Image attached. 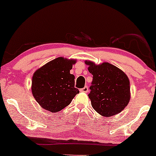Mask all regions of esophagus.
I'll use <instances>...</instances> for the list:
<instances>
[{
    "label": "esophagus",
    "instance_id": "obj_1",
    "mask_svg": "<svg viewBox=\"0 0 156 156\" xmlns=\"http://www.w3.org/2000/svg\"><path fill=\"white\" fill-rule=\"evenodd\" d=\"M80 92L87 93L88 92V87H87V86H85V87H84L83 88H82V89H80Z\"/></svg>",
    "mask_w": 156,
    "mask_h": 156
}]
</instances>
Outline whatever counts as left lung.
<instances>
[{
  "label": "left lung",
  "mask_w": 156,
  "mask_h": 156,
  "mask_svg": "<svg viewBox=\"0 0 156 156\" xmlns=\"http://www.w3.org/2000/svg\"><path fill=\"white\" fill-rule=\"evenodd\" d=\"M84 63L93 76L88 96L94 110L105 117L124 110L131 98L130 82L126 74L108 62L96 64L86 60Z\"/></svg>",
  "instance_id": "1"
}]
</instances>
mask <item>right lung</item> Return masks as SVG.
<instances>
[{
    "label": "right lung",
    "mask_w": 156,
    "mask_h": 156,
    "mask_svg": "<svg viewBox=\"0 0 156 156\" xmlns=\"http://www.w3.org/2000/svg\"><path fill=\"white\" fill-rule=\"evenodd\" d=\"M76 62V59L58 57L34 72L32 93L43 108L53 113L58 112L70 104L80 93L74 87V76L70 74Z\"/></svg>",
    "instance_id": "1"
}]
</instances>
